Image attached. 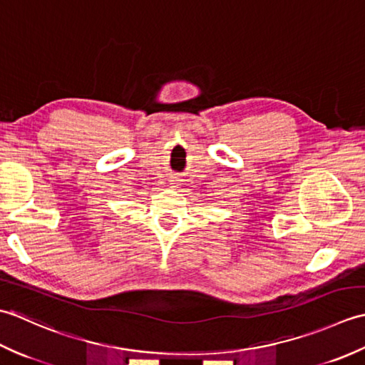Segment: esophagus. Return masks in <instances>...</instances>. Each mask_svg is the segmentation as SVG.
<instances>
[{
	"mask_svg": "<svg viewBox=\"0 0 365 365\" xmlns=\"http://www.w3.org/2000/svg\"><path fill=\"white\" fill-rule=\"evenodd\" d=\"M170 184H172L173 187H176V185L180 184V180H178V178H172V180H170Z\"/></svg>",
	"mask_w": 365,
	"mask_h": 365,
	"instance_id": "obj_1",
	"label": "esophagus"
}]
</instances>
